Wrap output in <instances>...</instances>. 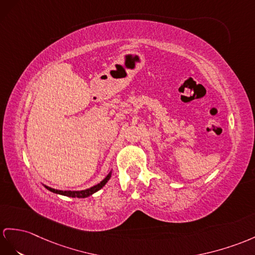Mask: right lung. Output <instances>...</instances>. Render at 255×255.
<instances>
[{
    "label": "right lung",
    "mask_w": 255,
    "mask_h": 255,
    "mask_svg": "<svg viewBox=\"0 0 255 255\" xmlns=\"http://www.w3.org/2000/svg\"><path fill=\"white\" fill-rule=\"evenodd\" d=\"M111 176V173H109V174L106 176V178L104 179V181H102L99 184L93 186V187L89 188V189H85V190H81V191H70V190H57V189H54V188H51V187H47V186H45V188H47L49 191L52 192H55V194H59V195H63V196H67V197H72V198H86L89 197L91 195L94 194V192L98 191L101 188H103L105 185H106V183L109 181V178Z\"/></svg>",
    "instance_id": "right-lung-1"
}]
</instances>
